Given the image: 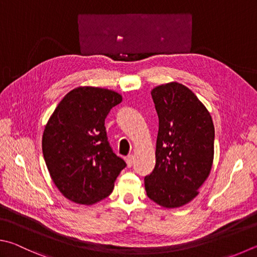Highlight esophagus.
<instances>
[{"label":"esophagus","instance_id":"34e87169","mask_svg":"<svg viewBox=\"0 0 257 257\" xmlns=\"http://www.w3.org/2000/svg\"><path fill=\"white\" fill-rule=\"evenodd\" d=\"M125 162H127V165L130 167L133 166V163H134V156L133 155H128L125 157Z\"/></svg>","mask_w":257,"mask_h":257}]
</instances>
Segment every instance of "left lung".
Here are the masks:
<instances>
[{"instance_id":"8db88e82","label":"left lung","mask_w":257,"mask_h":257,"mask_svg":"<svg viewBox=\"0 0 257 257\" xmlns=\"http://www.w3.org/2000/svg\"><path fill=\"white\" fill-rule=\"evenodd\" d=\"M158 115L155 169L145 177L147 197L164 208H179L199 193L211 171L214 127L194 93L177 82L154 87Z\"/></svg>"}]
</instances>
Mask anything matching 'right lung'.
I'll return each instance as SVG.
<instances>
[{
  "instance_id": "right-lung-1",
  "label": "right lung",
  "mask_w": 257,
  "mask_h": 257,
  "mask_svg": "<svg viewBox=\"0 0 257 257\" xmlns=\"http://www.w3.org/2000/svg\"><path fill=\"white\" fill-rule=\"evenodd\" d=\"M122 101L108 88L80 86L68 92L50 115L43 135L44 158L64 197L80 204L111 194L125 167L106 137L104 120Z\"/></svg>"
}]
</instances>
